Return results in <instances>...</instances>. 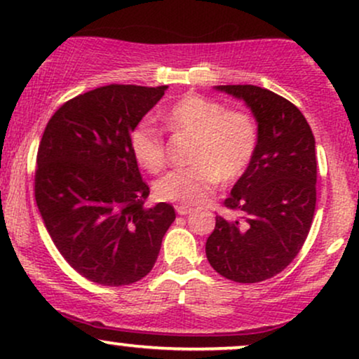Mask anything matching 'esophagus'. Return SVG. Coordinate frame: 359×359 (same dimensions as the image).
<instances>
[{
  "label": "esophagus",
  "mask_w": 359,
  "mask_h": 359,
  "mask_svg": "<svg viewBox=\"0 0 359 359\" xmlns=\"http://www.w3.org/2000/svg\"><path fill=\"white\" fill-rule=\"evenodd\" d=\"M175 211H177V214H180V216H187V214H191L192 209L187 208V205H177Z\"/></svg>",
  "instance_id": "obj_1"
}]
</instances>
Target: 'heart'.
<instances>
[{
	"instance_id": "1",
	"label": "heart",
	"mask_w": 359,
	"mask_h": 359,
	"mask_svg": "<svg viewBox=\"0 0 359 359\" xmlns=\"http://www.w3.org/2000/svg\"><path fill=\"white\" fill-rule=\"evenodd\" d=\"M172 131L192 138L187 163L154 184L160 201L180 205H199L216 191L217 184L233 182L248 170L259 143L255 118L240 109H228L221 102L199 94H185L162 114ZM135 160L156 174L165 167L167 147L150 123H140L130 135Z\"/></svg>"
}]
</instances>
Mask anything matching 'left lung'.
Segmentation results:
<instances>
[{
  "label": "left lung",
  "mask_w": 359,
  "mask_h": 359,
  "mask_svg": "<svg viewBox=\"0 0 359 359\" xmlns=\"http://www.w3.org/2000/svg\"><path fill=\"white\" fill-rule=\"evenodd\" d=\"M243 100L258 123L259 143L248 170L216 216L205 257L217 273L238 283L275 277L297 257L316 211V140L300 109L258 86H217Z\"/></svg>",
  "instance_id": "obj_1"
}]
</instances>
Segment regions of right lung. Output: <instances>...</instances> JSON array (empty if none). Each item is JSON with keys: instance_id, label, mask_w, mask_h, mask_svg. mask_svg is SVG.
I'll use <instances>...</instances> for the list:
<instances>
[{"instance_id": "right-lung-1", "label": "right lung", "mask_w": 359, "mask_h": 359, "mask_svg": "<svg viewBox=\"0 0 359 359\" xmlns=\"http://www.w3.org/2000/svg\"><path fill=\"white\" fill-rule=\"evenodd\" d=\"M167 86L109 84L64 102L40 140L35 201L53 245L90 282L121 287L154 269L175 219L170 204L145 208L150 189L130 135Z\"/></svg>"}]
</instances>
